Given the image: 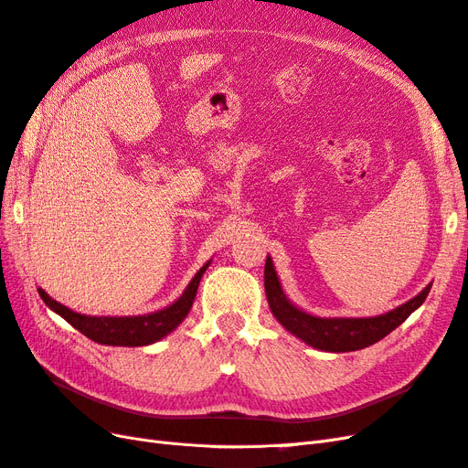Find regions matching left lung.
I'll return each mask as SVG.
<instances>
[{"label":"left lung","instance_id":"obj_1","mask_svg":"<svg viewBox=\"0 0 468 468\" xmlns=\"http://www.w3.org/2000/svg\"><path fill=\"white\" fill-rule=\"evenodd\" d=\"M430 289L431 285H428L418 296H414L412 301L375 318H318L303 313V310L287 301L271 260L267 258L265 261V294L273 316L292 335L301 337L308 346L322 351L344 353L377 344L378 339L399 328L416 308L423 304L426 296L430 294Z\"/></svg>","mask_w":468,"mask_h":468}]
</instances>
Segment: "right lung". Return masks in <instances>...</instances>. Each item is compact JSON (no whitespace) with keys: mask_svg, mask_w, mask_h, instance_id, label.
<instances>
[{"mask_svg":"<svg viewBox=\"0 0 468 468\" xmlns=\"http://www.w3.org/2000/svg\"><path fill=\"white\" fill-rule=\"evenodd\" d=\"M207 267L208 263L197 271L186 292H183L174 304H169L164 310H158V313L144 314V316H124V318L122 316L121 318L86 316V314H78L74 310L66 308L64 304L52 301L42 289H38V294L40 299L45 301V304L52 308L56 314H60L68 324H72L78 332L93 339L97 344L122 346V347L148 346V344L158 342V339H162L169 332H174L183 322V318L189 314L197 296V289H199V281Z\"/></svg>","mask_w":468,"mask_h":468,"instance_id":"right-lung-1","label":"right lung"}]
</instances>
